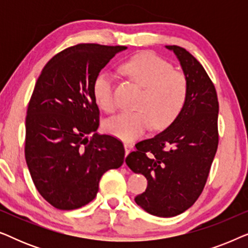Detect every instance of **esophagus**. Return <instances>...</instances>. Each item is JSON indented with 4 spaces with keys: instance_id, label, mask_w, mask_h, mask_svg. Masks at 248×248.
<instances>
[{
    "instance_id": "1",
    "label": "esophagus",
    "mask_w": 248,
    "mask_h": 248,
    "mask_svg": "<svg viewBox=\"0 0 248 248\" xmlns=\"http://www.w3.org/2000/svg\"><path fill=\"white\" fill-rule=\"evenodd\" d=\"M124 148H125V154L128 155L132 150H133L134 145L132 144V143H130V142H125V143H124Z\"/></svg>"
}]
</instances>
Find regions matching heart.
Returning <instances> with one entry per match:
<instances>
[{
  "instance_id": "1",
  "label": "heart",
  "mask_w": 248,
  "mask_h": 248,
  "mask_svg": "<svg viewBox=\"0 0 248 248\" xmlns=\"http://www.w3.org/2000/svg\"><path fill=\"white\" fill-rule=\"evenodd\" d=\"M122 71L143 88L138 104L139 110L123 111L104 123L107 133L124 141H133L143 135L152 123L165 128L174 123L185 106L188 84L185 76L172 70L168 62L152 53H141L122 64ZM94 100L101 109L115 108L113 77L98 74L93 84Z\"/></svg>"
}]
</instances>
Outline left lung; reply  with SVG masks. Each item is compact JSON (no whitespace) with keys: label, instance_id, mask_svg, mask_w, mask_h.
<instances>
[{"label":"left lung","instance_id":"8db88e82","mask_svg":"<svg viewBox=\"0 0 248 248\" xmlns=\"http://www.w3.org/2000/svg\"><path fill=\"white\" fill-rule=\"evenodd\" d=\"M175 54L187 80L185 106L174 123L135 144L125 162L147 178L145 192L135 198L144 211L169 218L194 204L209 176L218 148L219 103L216 88L198 60L179 46Z\"/></svg>","mask_w":248,"mask_h":248}]
</instances>
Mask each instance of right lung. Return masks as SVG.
<instances>
[{"instance_id":"add662e5","label":"right lung","mask_w":248,"mask_h":248,"mask_svg":"<svg viewBox=\"0 0 248 248\" xmlns=\"http://www.w3.org/2000/svg\"><path fill=\"white\" fill-rule=\"evenodd\" d=\"M125 46L79 44L44 67L26 117L27 166L37 191L54 208L74 210L96 198L99 181L124 162L123 143L98 134L96 77ZM93 133L91 138L87 135Z\"/></svg>"}]
</instances>
